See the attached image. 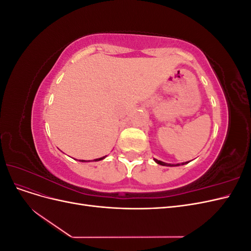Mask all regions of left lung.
Listing matches in <instances>:
<instances>
[{"mask_svg":"<svg viewBox=\"0 0 251 251\" xmlns=\"http://www.w3.org/2000/svg\"><path fill=\"white\" fill-rule=\"evenodd\" d=\"M154 160H155L156 163L160 164V165H166V166H177V165H180V164H169V163L162 162V161H160V160H157V159H154ZM185 163H187V162H185ZM185 163H182V164H185Z\"/></svg>","mask_w":251,"mask_h":251,"instance_id":"1","label":"left lung"}]
</instances>
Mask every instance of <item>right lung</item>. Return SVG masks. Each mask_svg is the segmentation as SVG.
I'll return each instance as SVG.
<instances>
[{
	"mask_svg": "<svg viewBox=\"0 0 251 251\" xmlns=\"http://www.w3.org/2000/svg\"><path fill=\"white\" fill-rule=\"evenodd\" d=\"M105 157L107 156H103V157H101V158H97V159H94V161H100V160H102V159H104ZM81 162H86L85 160H81Z\"/></svg>",
	"mask_w": 251,
	"mask_h": 251,
	"instance_id": "right-lung-1",
	"label": "right lung"
}]
</instances>
